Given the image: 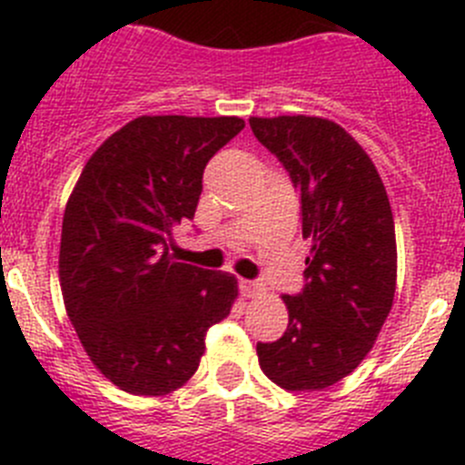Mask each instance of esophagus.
<instances>
[{
    "instance_id": "esophagus-1",
    "label": "esophagus",
    "mask_w": 465,
    "mask_h": 465,
    "mask_svg": "<svg viewBox=\"0 0 465 465\" xmlns=\"http://www.w3.org/2000/svg\"><path fill=\"white\" fill-rule=\"evenodd\" d=\"M238 287H241V294L245 296V299H252V296L262 294L263 292V284L259 282V280H241Z\"/></svg>"
}]
</instances>
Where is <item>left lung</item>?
Listing matches in <instances>:
<instances>
[{
    "label": "left lung",
    "instance_id": "8db88e82",
    "mask_svg": "<svg viewBox=\"0 0 465 465\" xmlns=\"http://www.w3.org/2000/svg\"><path fill=\"white\" fill-rule=\"evenodd\" d=\"M263 148L282 162L311 238L303 292L284 294L290 324L257 342L266 378L290 391H320L363 361L396 292L394 215L378 169L341 127L311 115L250 118Z\"/></svg>",
    "mask_w": 465,
    "mask_h": 465
}]
</instances>
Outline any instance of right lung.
Listing matches in <instances>:
<instances>
[{"label": "right lung", "mask_w": 465, "mask_h": 465, "mask_svg": "<svg viewBox=\"0 0 465 465\" xmlns=\"http://www.w3.org/2000/svg\"><path fill=\"white\" fill-rule=\"evenodd\" d=\"M242 127L227 115H141L99 145L66 202V315L90 361L123 391L181 389L199 368L206 331L236 301L232 273L178 262L169 245L194 217L208 160Z\"/></svg>", "instance_id": "1"}]
</instances>
